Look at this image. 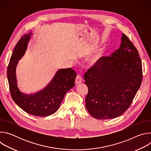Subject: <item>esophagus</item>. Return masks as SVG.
I'll return each instance as SVG.
<instances>
[{
  "label": "esophagus",
  "mask_w": 151,
  "mask_h": 151,
  "mask_svg": "<svg viewBox=\"0 0 151 151\" xmlns=\"http://www.w3.org/2000/svg\"><path fill=\"white\" fill-rule=\"evenodd\" d=\"M82 82V78L81 77V76L79 75H77L75 79V83L76 85H78L79 83H81Z\"/></svg>",
  "instance_id": "esophagus-1"
}]
</instances>
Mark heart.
Instances as JSON below:
<instances>
[{"label":"heart","instance_id":"b5f03b06","mask_svg":"<svg viewBox=\"0 0 151 151\" xmlns=\"http://www.w3.org/2000/svg\"><path fill=\"white\" fill-rule=\"evenodd\" d=\"M104 54V51L103 49L100 50L99 52L96 55H94V57H93L91 58L90 64H91V65H95V64L98 63L100 58L102 57Z\"/></svg>","mask_w":151,"mask_h":151}]
</instances>
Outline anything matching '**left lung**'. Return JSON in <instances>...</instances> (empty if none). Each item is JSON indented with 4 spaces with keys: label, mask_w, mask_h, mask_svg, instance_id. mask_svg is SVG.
<instances>
[{
    "label": "left lung",
    "mask_w": 151,
    "mask_h": 151,
    "mask_svg": "<svg viewBox=\"0 0 151 151\" xmlns=\"http://www.w3.org/2000/svg\"><path fill=\"white\" fill-rule=\"evenodd\" d=\"M121 44L110 57L85 73L88 91L85 107L96 119H112L130 107L142 81V61L135 47L124 35Z\"/></svg>",
    "instance_id": "left-lung-1"
}]
</instances>
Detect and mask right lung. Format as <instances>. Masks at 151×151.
<instances>
[{
	"label": "right lung",
	"mask_w": 151,
	"mask_h": 151,
	"mask_svg": "<svg viewBox=\"0 0 151 151\" xmlns=\"http://www.w3.org/2000/svg\"><path fill=\"white\" fill-rule=\"evenodd\" d=\"M32 35L30 31L17 42L8 66L7 78L11 97L20 108L30 115L46 117L58 109L66 93L75 86L76 73L71 68L58 69L44 88L33 94L21 92L17 85L16 69L27 51Z\"/></svg>",
	"instance_id": "add662e5"
}]
</instances>
